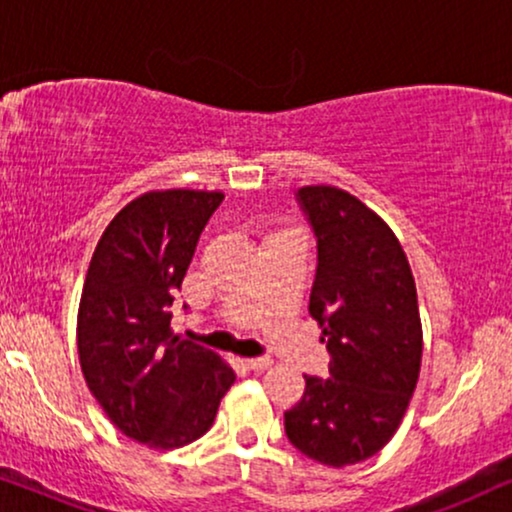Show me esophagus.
I'll list each match as a JSON object with an SVG mask.
<instances>
[{
    "label": "esophagus",
    "mask_w": 512,
    "mask_h": 512,
    "mask_svg": "<svg viewBox=\"0 0 512 512\" xmlns=\"http://www.w3.org/2000/svg\"><path fill=\"white\" fill-rule=\"evenodd\" d=\"M245 365H248L252 372H264L271 367V358H248L245 360Z\"/></svg>",
    "instance_id": "obj_1"
}]
</instances>
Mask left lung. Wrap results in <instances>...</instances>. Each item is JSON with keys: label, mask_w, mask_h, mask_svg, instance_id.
Returning <instances> with one entry per match:
<instances>
[{"label": "left lung", "mask_w": 512, "mask_h": 512, "mask_svg": "<svg viewBox=\"0 0 512 512\" xmlns=\"http://www.w3.org/2000/svg\"><path fill=\"white\" fill-rule=\"evenodd\" d=\"M297 203L316 236L309 313L323 330L330 379L304 374L285 435L309 459L342 468L393 438L417 388V285L391 227L356 196L316 185L297 189Z\"/></svg>", "instance_id": "1"}]
</instances>
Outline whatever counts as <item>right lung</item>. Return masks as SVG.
<instances>
[{"label":"right lung","instance_id":"obj_1","mask_svg":"<svg viewBox=\"0 0 512 512\" xmlns=\"http://www.w3.org/2000/svg\"><path fill=\"white\" fill-rule=\"evenodd\" d=\"M222 192H147L107 224L77 316L81 372L128 438L189 445L213 426L236 374L213 351L173 335L170 306Z\"/></svg>","mask_w":512,"mask_h":512}]
</instances>
